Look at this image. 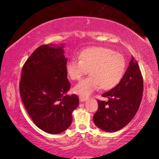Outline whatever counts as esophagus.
Here are the masks:
<instances>
[{
  "mask_svg": "<svg viewBox=\"0 0 159 159\" xmlns=\"http://www.w3.org/2000/svg\"><path fill=\"white\" fill-rule=\"evenodd\" d=\"M79 99L80 102H85L88 99V98L86 97H83V96H79Z\"/></svg>",
  "mask_w": 159,
  "mask_h": 159,
  "instance_id": "1",
  "label": "esophagus"
}]
</instances>
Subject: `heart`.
I'll list each match as a JSON object with an SVG mask.
<instances>
[{"label":"heart","instance_id":"1","mask_svg":"<svg viewBox=\"0 0 159 159\" xmlns=\"http://www.w3.org/2000/svg\"><path fill=\"white\" fill-rule=\"evenodd\" d=\"M74 86V92L83 96H88L99 87L109 90L115 87L121 80L125 69V60L121 54L109 48L94 47L80 53V59L72 58L66 65L69 77L78 80L88 74Z\"/></svg>","mask_w":159,"mask_h":159}]
</instances>
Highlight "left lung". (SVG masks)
Wrapping results in <instances>:
<instances>
[{
    "label": "left lung",
    "mask_w": 159,
    "mask_h": 159,
    "mask_svg": "<svg viewBox=\"0 0 159 159\" xmlns=\"http://www.w3.org/2000/svg\"><path fill=\"white\" fill-rule=\"evenodd\" d=\"M143 86L138 64L132 57L119 83L102 95L109 100H98V109L93 116L97 127L110 133L119 130L128 125L140 105Z\"/></svg>",
    "instance_id": "left-lung-1"
}]
</instances>
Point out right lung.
<instances>
[{
    "mask_svg": "<svg viewBox=\"0 0 159 159\" xmlns=\"http://www.w3.org/2000/svg\"><path fill=\"white\" fill-rule=\"evenodd\" d=\"M63 48V44L41 45L24 64L21 74L20 92L26 111L38 128L50 134L69 127L79 104L76 95H66L71 85Z\"/></svg>",
    "mask_w": 159,
    "mask_h": 159,
    "instance_id": "right-lung-1",
    "label": "right lung"
}]
</instances>
